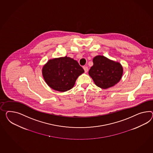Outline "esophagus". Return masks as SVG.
<instances>
[{
  "label": "esophagus",
  "instance_id": "esophagus-1",
  "mask_svg": "<svg viewBox=\"0 0 153 153\" xmlns=\"http://www.w3.org/2000/svg\"><path fill=\"white\" fill-rule=\"evenodd\" d=\"M83 69H84V71H85V73L88 72V67H86V66H84V67H83Z\"/></svg>",
  "mask_w": 153,
  "mask_h": 153
}]
</instances>
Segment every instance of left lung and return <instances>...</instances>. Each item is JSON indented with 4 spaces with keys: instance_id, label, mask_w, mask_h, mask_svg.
Here are the masks:
<instances>
[{
    "instance_id": "8db88e82",
    "label": "left lung",
    "mask_w": 153,
    "mask_h": 153,
    "mask_svg": "<svg viewBox=\"0 0 153 153\" xmlns=\"http://www.w3.org/2000/svg\"><path fill=\"white\" fill-rule=\"evenodd\" d=\"M93 65L89 71V74L95 84L102 89H107L115 85L122 78L123 69L121 64L98 55L93 60Z\"/></svg>"
}]
</instances>
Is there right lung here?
I'll return each instance as SVG.
<instances>
[{
  "mask_svg": "<svg viewBox=\"0 0 153 153\" xmlns=\"http://www.w3.org/2000/svg\"><path fill=\"white\" fill-rule=\"evenodd\" d=\"M84 72L77 61L67 56L49 60L42 70L48 85L53 89L62 92L71 89L76 79Z\"/></svg>",
  "mask_w": 153,
  "mask_h": 153,
  "instance_id": "obj_1",
  "label": "right lung"
}]
</instances>
